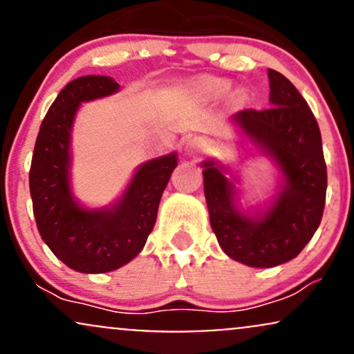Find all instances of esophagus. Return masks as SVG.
Wrapping results in <instances>:
<instances>
[{
    "instance_id": "esophagus-1",
    "label": "esophagus",
    "mask_w": 354,
    "mask_h": 354,
    "mask_svg": "<svg viewBox=\"0 0 354 354\" xmlns=\"http://www.w3.org/2000/svg\"><path fill=\"white\" fill-rule=\"evenodd\" d=\"M206 141L203 140V138H191L185 143V154L186 156H200L201 153L206 151Z\"/></svg>"
}]
</instances>
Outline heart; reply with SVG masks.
<instances>
[{"mask_svg": "<svg viewBox=\"0 0 354 354\" xmlns=\"http://www.w3.org/2000/svg\"><path fill=\"white\" fill-rule=\"evenodd\" d=\"M231 83L228 80L213 78V76H205L194 83V93L203 100H218L230 91ZM250 100V95L245 88H236L230 93L228 103L231 108H243Z\"/></svg>", "mask_w": 354, "mask_h": 354, "instance_id": "b5f03b06", "label": "heart"}]
</instances>
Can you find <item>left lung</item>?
<instances>
[{
	"instance_id": "8db88e82",
	"label": "left lung",
	"mask_w": 354,
	"mask_h": 354,
	"mask_svg": "<svg viewBox=\"0 0 354 354\" xmlns=\"http://www.w3.org/2000/svg\"><path fill=\"white\" fill-rule=\"evenodd\" d=\"M268 78L271 108L245 109L230 123L278 169L271 200L245 211L238 174L213 158L201 163L209 223L219 246L251 268L283 265L301 253L323 218L328 185L315 115L281 73L268 70Z\"/></svg>"
}]
</instances>
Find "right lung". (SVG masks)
I'll return each mask as SVG.
<instances>
[{
	"instance_id": "obj_1",
	"label": "right lung",
	"mask_w": 354,
	"mask_h": 354,
	"mask_svg": "<svg viewBox=\"0 0 354 354\" xmlns=\"http://www.w3.org/2000/svg\"><path fill=\"white\" fill-rule=\"evenodd\" d=\"M120 91L109 76L88 75L70 81L39 126L30 169L33 213L43 241L68 268L108 273L140 254L156 223L161 194L178 166V154L153 158L136 168L118 200L86 208L71 188V133L81 103Z\"/></svg>"
}]
</instances>
